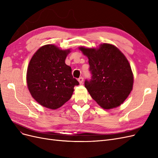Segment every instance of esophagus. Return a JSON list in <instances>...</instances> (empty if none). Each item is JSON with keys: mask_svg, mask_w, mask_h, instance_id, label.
<instances>
[{"mask_svg": "<svg viewBox=\"0 0 158 158\" xmlns=\"http://www.w3.org/2000/svg\"><path fill=\"white\" fill-rule=\"evenodd\" d=\"M78 82H79L80 84H82L84 78H83V77H82V76H81V77H80V78L78 79Z\"/></svg>", "mask_w": 158, "mask_h": 158, "instance_id": "esophagus-1", "label": "esophagus"}]
</instances>
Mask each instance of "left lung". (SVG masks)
Listing matches in <instances>:
<instances>
[{
  "label": "left lung",
  "mask_w": 158,
  "mask_h": 158,
  "mask_svg": "<svg viewBox=\"0 0 158 158\" xmlns=\"http://www.w3.org/2000/svg\"><path fill=\"white\" fill-rule=\"evenodd\" d=\"M88 56L92 78L85 87L92 98L105 109L117 107L132 89L133 74L127 59L117 47L101 44L98 49L79 47Z\"/></svg>",
  "instance_id": "1"
}]
</instances>
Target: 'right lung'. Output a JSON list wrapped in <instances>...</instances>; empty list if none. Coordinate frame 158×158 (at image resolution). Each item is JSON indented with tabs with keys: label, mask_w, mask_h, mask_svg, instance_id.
Masks as SVG:
<instances>
[{
	"label": "right lung",
	"mask_w": 158,
	"mask_h": 158,
	"mask_svg": "<svg viewBox=\"0 0 158 158\" xmlns=\"http://www.w3.org/2000/svg\"><path fill=\"white\" fill-rule=\"evenodd\" d=\"M70 49L54 45L42 46L33 55L27 70V84L31 96L45 107L56 109L71 98L79 82L65 64Z\"/></svg>",
	"instance_id": "1"
}]
</instances>
